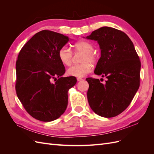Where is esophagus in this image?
Instances as JSON below:
<instances>
[{
  "instance_id": "obj_1",
  "label": "esophagus",
  "mask_w": 154,
  "mask_h": 154,
  "mask_svg": "<svg viewBox=\"0 0 154 154\" xmlns=\"http://www.w3.org/2000/svg\"><path fill=\"white\" fill-rule=\"evenodd\" d=\"M77 80H78V82H80V81L83 80V79H82V78H77Z\"/></svg>"
}]
</instances>
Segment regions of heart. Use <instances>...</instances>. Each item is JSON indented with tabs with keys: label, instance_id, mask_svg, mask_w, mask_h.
<instances>
[{
	"label": "heart",
	"instance_id": "1",
	"mask_svg": "<svg viewBox=\"0 0 154 154\" xmlns=\"http://www.w3.org/2000/svg\"><path fill=\"white\" fill-rule=\"evenodd\" d=\"M75 53H83L80 62L82 63L69 67L67 69V74L69 76L75 77H83L89 73L92 70L91 63H95L97 60V56L94 51V46L87 41H80L73 46ZM58 57L60 62L66 66H69L72 63L73 53L71 49L67 46L64 45L58 51Z\"/></svg>",
	"mask_w": 154,
	"mask_h": 154
}]
</instances>
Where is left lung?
Listing matches in <instances>:
<instances>
[{"label":"left lung","instance_id":"8db88e82","mask_svg":"<svg viewBox=\"0 0 154 154\" xmlns=\"http://www.w3.org/2000/svg\"><path fill=\"white\" fill-rule=\"evenodd\" d=\"M86 38L99 44L101 57L94 73L107 78L104 85L99 79L86 78L88 104L101 117H115L127 108L140 85L139 56L129 37L113 27H102Z\"/></svg>","mask_w":154,"mask_h":154}]
</instances>
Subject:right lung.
Returning <instances> with one entry per match:
<instances>
[{
    "instance_id": "add662e5",
    "label": "right lung",
    "mask_w": 154,
    "mask_h": 154,
    "mask_svg": "<svg viewBox=\"0 0 154 154\" xmlns=\"http://www.w3.org/2000/svg\"><path fill=\"white\" fill-rule=\"evenodd\" d=\"M69 40L67 36L43 30L29 40L18 54L17 95L27 113L41 122H51L64 113L68 91L76 83L74 76L62 77L66 69L58 51Z\"/></svg>"
}]
</instances>
